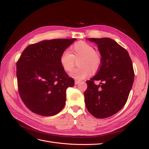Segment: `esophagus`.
Wrapping results in <instances>:
<instances>
[{
  "label": "esophagus",
  "mask_w": 149,
  "mask_h": 149,
  "mask_svg": "<svg viewBox=\"0 0 149 149\" xmlns=\"http://www.w3.org/2000/svg\"><path fill=\"white\" fill-rule=\"evenodd\" d=\"M79 81H78V80H75L74 81V84H76V85H77L78 84H79Z\"/></svg>",
  "instance_id": "1"
}]
</instances>
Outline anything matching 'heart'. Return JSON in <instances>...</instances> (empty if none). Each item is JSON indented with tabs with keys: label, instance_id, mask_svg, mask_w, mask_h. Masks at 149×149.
Listing matches in <instances>:
<instances>
[{
	"label": "heart",
	"instance_id": "b5f03b06",
	"mask_svg": "<svg viewBox=\"0 0 149 149\" xmlns=\"http://www.w3.org/2000/svg\"><path fill=\"white\" fill-rule=\"evenodd\" d=\"M71 54L64 51L60 57V63L63 70L69 73L73 69L75 61L80 59L78 62L79 68L75 69L70 74L71 77L82 80L86 78L93 73H96L100 70L102 65L101 53L94 50L92 45L83 41H79L72 45Z\"/></svg>",
	"mask_w": 149,
	"mask_h": 149
}]
</instances>
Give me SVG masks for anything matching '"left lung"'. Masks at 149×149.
Masks as SVG:
<instances>
[{"instance_id":"8db88e82","label":"left lung","mask_w":149,"mask_h":149,"mask_svg":"<svg viewBox=\"0 0 149 149\" xmlns=\"http://www.w3.org/2000/svg\"><path fill=\"white\" fill-rule=\"evenodd\" d=\"M87 39L97 45L102 65L96 76L86 81V107L95 118H106L119 112L127 101L134 79L132 60L127 50L114 40ZM94 80L102 83L96 85Z\"/></svg>"}]
</instances>
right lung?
<instances>
[{"label": "right lung", "mask_w": 149, "mask_h": 149, "mask_svg": "<svg viewBox=\"0 0 149 149\" xmlns=\"http://www.w3.org/2000/svg\"><path fill=\"white\" fill-rule=\"evenodd\" d=\"M76 38L43 40L26 47L17 63L19 91L25 106L35 114L52 116L66 104V89L74 81L63 70L61 53Z\"/></svg>", "instance_id": "obj_1"}]
</instances>
